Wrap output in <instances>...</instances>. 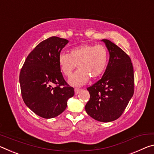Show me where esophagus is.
Listing matches in <instances>:
<instances>
[{"mask_svg":"<svg viewBox=\"0 0 154 154\" xmlns=\"http://www.w3.org/2000/svg\"><path fill=\"white\" fill-rule=\"evenodd\" d=\"M80 90H81L80 89H74V91H75V94L77 95V94H79V93L80 91Z\"/></svg>","mask_w":154,"mask_h":154,"instance_id":"obj_1","label":"esophagus"}]
</instances>
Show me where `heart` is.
I'll return each instance as SVG.
<instances>
[{
	"label": "heart",
	"instance_id": "b5f03b06",
	"mask_svg": "<svg viewBox=\"0 0 154 154\" xmlns=\"http://www.w3.org/2000/svg\"><path fill=\"white\" fill-rule=\"evenodd\" d=\"M108 49L102 45L82 44L72 48L69 53H60L59 64L65 75L69 77L76 65L79 70L70 78L74 86H82L89 81V77L97 79L104 72L108 62Z\"/></svg>",
	"mask_w": 154,
	"mask_h": 154
}]
</instances>
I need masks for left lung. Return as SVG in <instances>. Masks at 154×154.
I'll return each mask as SVG.
<instances>
[{
	"label": "left lung",
	"instance_id": "8db88e82",
	"mask_svg": "<svg viewBox=\"0 0 154 154\" xmlns=\"http://www.w3.org/2000/svg\"><path fill=\"white\" fill-rule=\"evenodd\" d=\"M110 58L104 75L87 88L90 94L85 110L90 117L101 122L117 119L134 94V75L130 57L108 39H102Z\"/></svg>",
	"mask_w": 154,
	"mask_h": 154
}]
</instances>
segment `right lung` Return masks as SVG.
<instances>
[{"label":"right lung","mask_w":154,"mask_h":154,"mask_svg":"<svg viewBox=\"0 0 154 154\" xmlns=\"http://www.w3.org/2000/svg\"><path fill=\"white\" fill-rule=\"evenodd\" d=\"M68 40L51 37L42 42L28 55L20 73L22 97L28 107L45 119L64 111L74 89L60 72L59 56Z\"/></svg>","instance_id":"right-lung-1"}]
</instances>
